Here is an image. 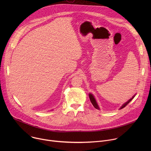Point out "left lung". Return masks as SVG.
Wrapping results in <instances>:
<instances>
[{
  "instance_id": "1",
  "label": "left lung",
  "mask_w": 151,
  "mask_h": 151,
  "mask_svg": "<svg viewBox=\"0 0 151 151\" xmlns=\"http://www.w3.org/2000/svg\"><path fill=\"white\" fill-rule=\"evenodd\" d=\"M134 96H134L131 99H130L128 101H127L125 103H124L121 107V108H120V109H122V108H124V107H125L129 103H130L132 100V99L134 97ZM89 97H90V101H91V103H92V104L93 105V106L95 107L96 109H99V106H98V105H97V102H96V100H95V99H94V96L92 95V94H89Z\"/></svg>"
}]
</instances>
